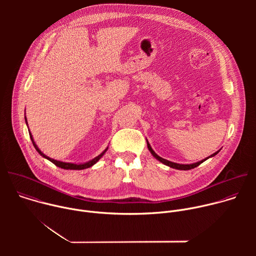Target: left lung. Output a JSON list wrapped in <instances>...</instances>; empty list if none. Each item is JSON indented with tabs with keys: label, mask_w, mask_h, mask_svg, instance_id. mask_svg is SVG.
I'll return each mask as SVG.
<instances>
[{
	"label": "left lung",
	"mask_w": 256,
	"mask_h": 256,
	"mask_svg": "<svg viewBox=\"0 0 256 256\" xmlns=\"http://www.w3.org/2000/svg\"><path fill=\"white\" fill-rule=\"evenodd\" d=\"M147 146H148V149H149V151L151 152V154H152L156 159H158V160H159L160 162H162L163 164H165V165H167V166H169V167H171V168L178 169V170H190V169L196 168V167H198V165H200L202 162H204L206 159H208V158H210V157H212V156L216 155V154L218 153V151H220V150H218V152L214 153L212 155L208 156V158H206V159H204V160H202V161H200V162H196V163H194V164H188V165H184V164H177V163L170 162V161H168V160H166V159H163V158H161L160 156H158V155L153 151V149L151 148V146H150V144H149V142H148V140H147Z\"/></svg>",
	"instance_id": "1"
}]
</instances>
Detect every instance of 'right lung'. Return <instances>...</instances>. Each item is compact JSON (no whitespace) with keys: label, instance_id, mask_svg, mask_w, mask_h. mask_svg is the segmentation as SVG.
Listing matches in <instances>:
<instances>
[{"label":"right lung","instance_id":"1","mask_svg":"<svg viewBox=\"0 0 256 256\" xmlns=\"http://www.w3.org/2000/svg\"><path fill=\"white\" fill-rule=\"evenodd\" d=\"M25 120H26V124H27V120H26V116H25ZM29 136H30V138H31V140H32V144H33V146H34V148L36 149V151H38L42 157H44L46 159H48V160H50V162H52L56 166H58V167H60V168H62V169H70V170H82V169H86V168H89V167H91V166H93L96 162H98V160L104 155V153L107 151V149L108 148H106L100 155H98L96 158H94L93 160H91V161H89V162H86V163H84V164H74V163H66V162H62V161H58V160H54V159H52V158H50V157H48L46 155H44L40 149H38V146H36V144L34 142V140H33V138H32V134H31V132L29 134Z\"/></svg>","mask_w":256,"mask_h":256}]
</instances>
